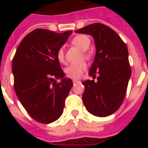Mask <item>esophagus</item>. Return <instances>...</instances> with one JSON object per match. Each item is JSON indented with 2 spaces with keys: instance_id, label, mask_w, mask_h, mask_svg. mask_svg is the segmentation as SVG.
Segmentation results:
<instances>
[{
  "instance_id": "34e87169",
  "label": "esophagus",
  "mask_w": 148,
  "mask_h": 148,
  "mask_svg": "<svg viewBox=\"0 0 148 148\" xmlns=\"http://www.w3.org/2000/svg\"><path fill=\"white\" fill-rule=\"evenodd\" d=\"M78 82H80L79 80H73V83L74 84H77V83H78Z\"/></svg>"
}]
</instances>
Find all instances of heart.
<instances>
[{
	"instance_id": "heart-1",
	"label": "heart",
	"mask_w": 148,
	"mask_h": 148,
	"mask_svg": "<svg viewBox=\"0 0 148 148\" xmlns=\"http://www.w3.org/2000/svg\"><path fill=\"white\" fill-rule=\"evenodd\" d=\"M71 43L74 45L79 47L81 51H86L90 45V38L84 34H79L75 36L71 40ZM84 55L87 58H90V53L89 52H85ZM57 58L59 62L65 63L64 51L63 47H60L57 51ZM88 65L85 62H81L78 64H72L65 68V73L68 77L73 79L80 78L85 70L87 69Z\"/></svg>"
}]
</instances>
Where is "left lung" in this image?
Wrapping results in <instances>:
<instances>
[{"label": "left lung", "mask_w": 148, "mask_h": 148, "mask_svg": "<svg viewBox=\"0 0 148 148\" xmlns=\"http://www.w3.org/2000/svg\"><path fill=\"white\" fill-rule=\"evenodd\" d=\"M93 37L96 54L89 75L95 80L82 82L86 109L97 117H108L118 110L126 95L131 69L125 43L113 29L95 23L75 31Z\"/></svg>", "instance_id": "1"}]
</instances>
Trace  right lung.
<instances>
[{
  "label": "right lung",
  "instance_id": "right-lung-1",
  "mask_svg": "<svg viewBox=\"0 0 148 148\" xmlns=\"http://www.w3.org/2000/svg\"><path fill=\"white\" fill-rule=\"evenodd\" d=\"M71 33L35 29L24 37L13 58L15 93L29 115L42 124L61 116L73 85L71 79L64 77L57 58V51Z\"/></svg>",
  "mask_w": 148,
  "mask_h": 148
}]
</instances>
